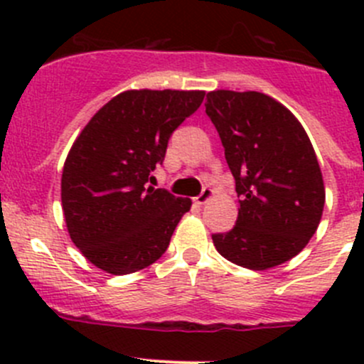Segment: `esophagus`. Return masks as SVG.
Returning a JSON list of instances; mask_svg holds the SVG:
<instances>
[{"mask_svg": "<svg viewBox=\"0 0 364 364\" xmlns=\"http://www.w3.org/2000/svg\"><path fill=\"white\" fill-rule=\"evenodd\" d=\"M211 197H213V190L209 188V186H204V188H203V192H200L199 196H197L196 199H193V200H196V204L203 205V204L208 203V200L211 199Z\"/></svg>", "mask_w": 364, "mask_h": 364, "instance_id": "34e87169", "label": "esophagus"}]
</instances>
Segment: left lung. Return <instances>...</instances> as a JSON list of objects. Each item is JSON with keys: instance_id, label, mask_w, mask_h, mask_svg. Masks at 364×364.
Returning <instances> with one entry per match:
<instances>
[{"instance_id": "obj_1", "label": "left lung", "mask_w": 364, "mask_h": 364, "mask_svg": "<svg viewBox=\"0 0 364 364\" xmlns=\"http://www.w3.org/2000/svg\"><path fill=\"white\" fill-rule=\"evenodd\" d=\"M205 114L236 181L240 213L213 234L222 257L262 271L296 257L317 230L326 192L314 146L294 114L257 91H211Z\"/></svg>"}]
</instances>
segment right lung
I'll return each mask as SVG.
<instances>
[{"mask_svg": "<svg viewBox=\"0 0 364 364\" xmlns=\"http://www.w3.org/2000/svg\"><path fill=\"white\" fill-rule=\"evenodd\" d=\"M204 91L132 90L104 105L70 149L61 203L70 237L111 274L159 260L192 200L153 188L172 132L192 116Z\"/></svg>", "mask_w": 364, "mask_h": 364, "instance_id": "obj_1", "label": "right lung"}]
</instances>
